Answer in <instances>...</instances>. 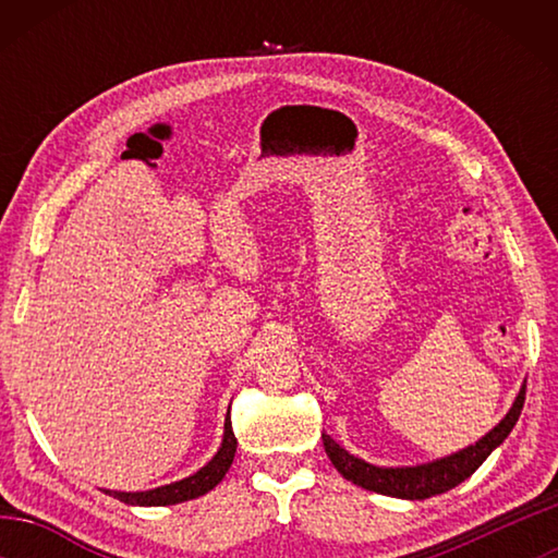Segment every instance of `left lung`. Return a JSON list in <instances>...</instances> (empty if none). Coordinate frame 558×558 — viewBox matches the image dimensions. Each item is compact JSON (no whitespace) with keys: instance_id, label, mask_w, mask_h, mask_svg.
Segmentation results:
<instances>
[{"instance_id":"1","label":"left lung","mask_w":558,"mask_h":558,"mask_svg":"<svg viewBox=\"0 0 558 558\" xmlns=\"http://www.w3.org/2000/svg\"><path fill=\"white\" fill-rule=\"evenodd\" d=\"M524 393H526V381L519 389L512 409L497 426L485 433L483 438L472 442V446L462 448L458 452H450L446 458L421 462V465H401V468H384V465H372L362 458L352 456V452L344 450L337 440H332L323 433L325 452L327 458L332 460V465L342 477L349 483H354L364 489H372V493L399 497V499H428L433 495H442L448 489L458 487L462 480H468L472 472H475L483 462L487 460L489 452L499 448L505 438L512 433L514 423L519 421V413H522L524 405Z\"/></svg>"}]
</instances>
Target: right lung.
<instances>
[{"mask_svg":"<svg viewBox=\"0 0 558 558\" xmlns=\"http://www.w3.org/2000/svg\"><path fill=\"white\" fill-rule=\"evenodd\" d=\"M235 436L231 428V415H226L223 421V438L221 446L216 450V456L206 462L204 468H199L194 475H189L184 480H177V483H169L155 489H143V493H120V489H102V493L120 499L125 505H135V507H167V505H179V502H189V499H196L221 483L229 472L233 456H235Z\"/></svg>","mask_w":558,"mask_h":558,"instance_id":"add662e5","label":"right lung"}]
</instances>
